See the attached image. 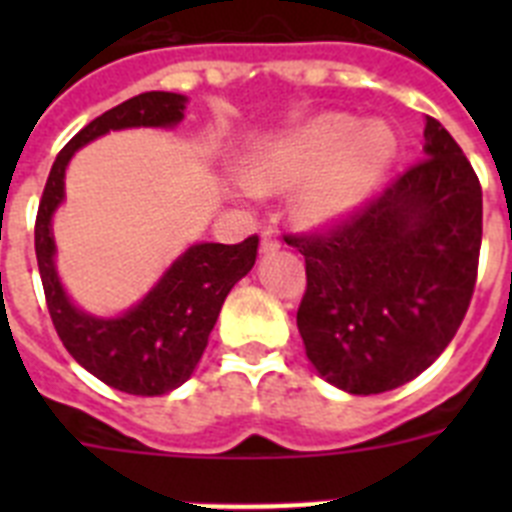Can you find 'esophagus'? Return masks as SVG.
Segmentation results:
<instances>
[{
  "label": "esophagus",
  "mask_w": 512,
  "mask_h": 512,
  "mask_svg": "<svg viewBox=\"0 0 512 512\" xmlns=\"http://www.w3.org/2000/svg\"><path fill=\"white\" fill-rule=\"evenodd\" d=\"M279 246H282V243H279V238L271 233V230H264V233H261V253L279 251Z\"/></svg>",
  "instance_id": "obj_1"
}]
</instances>
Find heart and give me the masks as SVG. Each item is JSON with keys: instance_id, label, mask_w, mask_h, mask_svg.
<instances>
[{"instance_id": "obj_1", "label": "heart", "mask_w": 512, "mask_h": 512, "mask_svg": "<svg viewBox=\"0 0 512 512\" xmlns=\"http://www.w3.org/2000/svg\"><path fill=\"white\" fill-rule=\"evenodd\" d=\"M397 156L384 122L328 112L282 135L251 158L246 184L259 194L295 189L292 215L307 230H330L359 215Z\"/></svg>"}]
</instances>
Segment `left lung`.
<instances>
[{
  "label": "left lung",
  "instance_id": "1",
  "mask_svg": "<svg viewBox=\"0 0 512 512\" xmlns=\"http://www.w3.org/2000/svg\"><path fill=\"white\" fill-rule=\"evenodd\" d=\"M425 158L328 233L287 235L305 256L297 310L315 372L379 395L425 372L456 336L477 282L482 187L459 143L425 117Z\"/></svg>",
  "mask_w": 512,
  "mask_h": 512
}]
</instances>
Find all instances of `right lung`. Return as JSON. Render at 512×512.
I'll use <instances>...</instances> for the list:
<instances>
[{
	"mask_svg": "<svg viewBox=\"0 0 512 512\" xmlns=\"http://www.w3.org/2000/svg\"><path fill=\"white\" fill-rule=\"evenodd\" d=\"M184 107V94L146 92L81 128L53 161L35 220V256L58 338L89 374L128 395H166L192 377L225 297L256 264L259 235L235 246L194 243L138 305L115 318H99L79 310L58 279L53 212L66 197V166L79 148L110 130L174 128Z\"/></svg>",
	"mask_w": 512,
	"mask_h": 512,
	"instance_id": "1",
	"label": "right lung"
}]
</instances>
